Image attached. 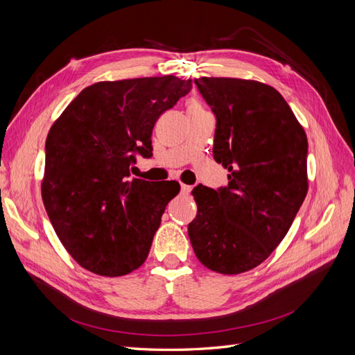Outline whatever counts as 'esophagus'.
<instances>
[{"instance_id":"esophagus-1","label":"esophagus","mask_w":355,"mask_h":355,"mask_svg":"<svg viewBox=\"0 0 355 355\" xmlns=\"http://www.w3.org/2000/svg\"><path fill=\"white\" fill-rule=\"evenodd\" d=\"M191 187L189 185H185V184H180V194H184V196H188L189 192H191Z\"/></svg>"}]
</instances>
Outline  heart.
<instances>
[{"label": "heart", "instance_id": "obj_1", "mask_svg": "<svg viewBox=\"0 0 355 355\" xmlns=\"http://www.w3.org/2000/svg\"><path fill=\"white\" fill-rule=\"evenodd\" d=\"M192 108H201V105H198L197 102H189L188 106H187V110H192Z\"/></svg>", "mask_w": 355, "mask_h": 355}]
</instances>
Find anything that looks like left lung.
<instances>
[{"instance_id": "obj_1", "label": "left lung", "mask_w": 355, "mask_h": 355, "mask_svg": "<svg viewBox=\"0 0 355 355\" xmlns=\"http://www.w3.org/2000/svg\"><path fill=\"white\" fill-rule=\"evenodd\" d=\"M216 116L213 157L228 187H196L188 235L198 261L219 274L262 263L286 237L306 197L308 141L283 96L253 80L194 81Z\"/></svg>"}]
</instances>
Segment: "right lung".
<instances>
[{
	"label": "right lung",
	"mask_w": 355,
	"mask_h": 355,
	"mask_svg": "<svg viewBox=\"0 0 355 355\" xmlns=\"http://www.w3.org/2000/svg\"><path fill=\"white\" fill-rule=\"evenodd\" d=\"M192 89L173 75L101 81L85 87L51 125L41 196L75 262L120 277L148 257L175 182L132 179L136 155H153V128Z\"/></svg>",
	"instance_id": "1"
}]
</instances>
